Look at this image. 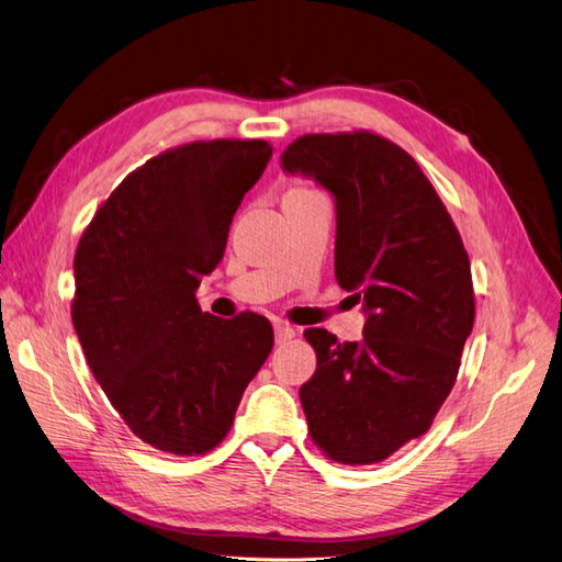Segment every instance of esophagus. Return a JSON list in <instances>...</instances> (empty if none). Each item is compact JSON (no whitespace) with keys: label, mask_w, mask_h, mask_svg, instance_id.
<instances>
[{"label":"esophagus","mask_w":562,"mask_h":562,"mask_svg":"<svg viewBox=\"0 0 562 562\" xmlns=\"http://www.w3.org/2000/svg\"><path fill=\"white\" fill-rule=\"evenodd\" d=\"M274 338H277V345H283V342H288L291 338H295V328L283 324V322H277L274 324Z\"/></svg>","instance_id":"1"}]
</instances>
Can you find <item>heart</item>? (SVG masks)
I'll use <instances>...</instances> for the list:
<instances>
[{
    "label": "heart",
    "mask_w": 562,
    "mask_h": 562,
    "mask_svg": "<svg viewBox=\"0 0 562 562\" xmlns=\"http://www.w3.org/2000/svg\"><path fill=\"white\" fill-rule=\"evenodd\" d=\"M302 191H307V189H293L291 193H302Z\"/></svg>",
    "instance_id": "obj_1"
}]
</instances>
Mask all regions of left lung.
I'll return each mask as SVG.
<instances>
[{"instance_id": "obj_1", "label": "left lung", "mask_w": 562, "mask_h": 562, "mask_svg": "<svg viewBox=\"0 0 562 562\" xmlns=\"http://www.w3.org/2000/svg\"><path fill=\"white\" fill-rule=\"evenodd\" d=\"M281 168L333 195L336 279L367 314L359 342L305 330L307 426L333 461L378 463L430 428L457 383L475 322L468 252L416 160L383 136H300Z\"/></svg>"}]
</instances>
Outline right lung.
Returning <instances> with one entry per match:
<instances>
[{"label": "right lung", "instance_id": "obj_1", "mask_svg": "<svg viewBox=\"0 0 562 562\" xmlns=\"http://www.w3.org/2000/svg\"><path fill=\"white\" fill-rule=\"evenodd\" d=\"M271 146L195 142L150 158L105 201L75 252L72 326L130 430L179 457L217 447L274 347L265 316L195 302Z\"/></svg>", "mask_w": 562, "mask_h": 562}]
</instances>
